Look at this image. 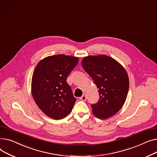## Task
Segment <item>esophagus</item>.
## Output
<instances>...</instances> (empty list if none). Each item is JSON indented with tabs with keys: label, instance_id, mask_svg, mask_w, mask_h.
I'll list each match as a JSON object with an SVG mask.
<instances>
[{
	"label": "esophagus",
	"instance_id": "34e87169",
	"mask_svg": "<svg viewBox=\"0 0 157 157\" xmlns=\"http://www.w3.org/2000/svg\"><path fill=\"white\" fill-rule=\"evenodd\" d=\"M80 99L81 100V101H86V99H87V96H86V95H83V96H82L80 98Z\"/></svg>",
	"mask_w": 157,
	"mask_h": 157
}]
</instances>
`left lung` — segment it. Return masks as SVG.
I'll return each mask as SVG.
<instances>
[{"label": "left lung", "mask_w": 157, "mask_h": 157, "mask_svg": "<svg viewBox=\"0 0 157 157\" xmlns=\"http://www.w3.org/2000/svg\"><path fill=\"white\" fill-rule=\"evenodd\" d=\"M82 65L98 89L99 99L91 105L93 114L101 119L112 117L122 108L127 96L129 81L127 71L106 55L85 57Z\"/></svg>", "instance_id": "8db88e82"}]
</instances>
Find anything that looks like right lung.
<instances>
[{"label":"right lung","instance_id":"obj_1","mask_svg":"<svg viewBox=\"0 0 157 157\" xmlns=\"http://www.w3.org/2000/svg\"><path fill=\"white\" fill-rule=\"evenodd\" d=\"M78 58L63 54L46 57L36 66L32 80V94L46 115L54 120L66 117L76 98L67 82Z\"/></svg>","mask_w":157,"mask_h":157}]
</instances>
